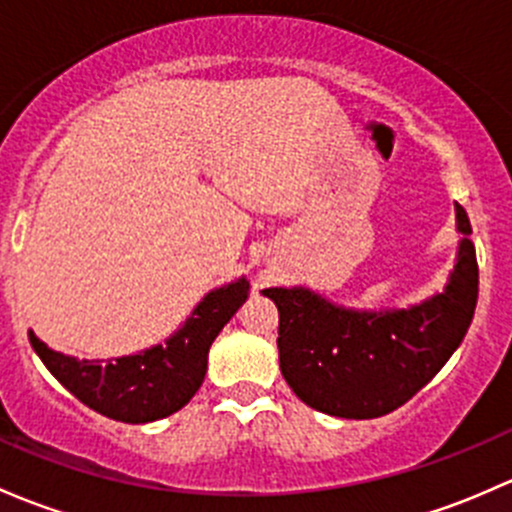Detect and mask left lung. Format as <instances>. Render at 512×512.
Listing matches in <instances>:
<instances>
[{
  "instance_id": "8db88e82",
  "label": "left lung",
  "mask_w": 512,
  "mask_h": 512,
  "mask_svg": "<svg viewBox=\"0 0 512 512\" xmlns=\"http://www.w3.org/2000/svg\"><path fill=\"white\" fill-rule=\"evenodd\" d=\"M459 255L444 292L410 309L360 311L306 287H272L279 311V368L294 395L343 419H373L412 400L469 331L478 262L469 215L456 203Z\"/></svg>"
}]
</instances>
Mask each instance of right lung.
Wrapping results in <instances>:
<instances>
[{
  "instance_id": "add662e5",
  "label": "right lung",
  "mask_w": 512,
  "mask_h": 512,
  "mask_svg": "<svg viewBox=\"0 0 512 512\" xmlns=\"http://www.w3.org/2000/svg\"><path fill=\"white\" fill-rule=\"evenodd\" d=\"M247 292L245 277L223 284L203 297L164 346L105 363L51 351L34 331H29V341L53 378L90 410L127 424L154 422L179 412L196 395L206 378L211 343L245 304Z\"/></svg>"
}]
</instances>
